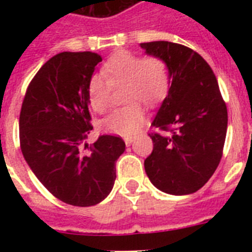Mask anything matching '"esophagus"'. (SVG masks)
<instances>
[{"instance_id": "obj_1", "label": "esophagus", "mask_w": 252, "mask_h": 252, "mask_svg": "<svg viewBox=\"0 0 252 252\" xmlns=\"http://www.w3.org/2000/svg\"><path fill=\"white\" fill-rule=\"evenodd\" d=\"M134 136H130V137H126L124 138V141H126V146H129L130 144H132V142L134 141Z\"/></svg>"}]
</instances>
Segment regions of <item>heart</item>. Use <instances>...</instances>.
<instances>
[{
    "mask_svg": "<svg viewBox=\"0 0 252 252\" xmlns=\"http://www.w3.org/2000/svg\"><path fill=\"white\" fill-rule=\"evenodd\" d=\"M120 85H126V100L130 104L107 115L100 122V128L107 133L130 136L145 122V110L138 102L156 106L167 94L170 87L167 65L156 56L142 57L128 51L114 53L103 65L102 74L89 78L87 98L91 108L99 114L104 112L110 106L112 86Z\"/></svg>",
    "mask_w": 252,
    "mask_h": 252,
    "instance_id": "1",
    "label": "heart"
}]
</instances>
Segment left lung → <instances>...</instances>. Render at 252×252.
Wrapping results in <instances>:
<instances>
[{"label": "left lung", "mask_w": 252, "mask_h": 252, "mask_svg": "<svg viewBox=\"0 0 252 252\" xmlns=\"http://www.w3.org/2000/svg\"><path fill=\"white\" fill-rule=\"evenodd\" d=\"M146 55L165 61L167 96L152 126L153 152L144 162L146 175L162 192L188 195L211 179L222 157L227 110L208 63L188 47L171 41L141 43Z\"/></svg>", "instance_id": "obj_1"}]
</instances>
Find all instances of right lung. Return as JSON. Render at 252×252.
<instances>
[{"instance_id":"add662e5","label":"right lung","mask_w":252,"mask_h":252,"mask_svg":"<svg viewBox=\"0 0 252 252\" xmlns=\"http://www.w3.org/2000/svg\"><path fill=\"white\" fill-rule=\"evenodd\" d=\"M98 53L61 52L30 82L19 116L22 154L40 183L61 201L91 207L110 195L122 137L103 134L86 144L93 126L87 82Z\"/></svg>"}]
</instances>
